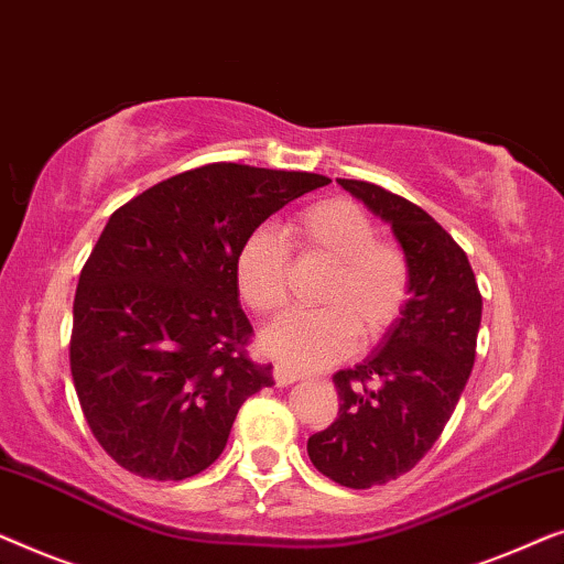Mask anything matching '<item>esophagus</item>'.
Segmentation results:
<instances>
[{
    "instance_id": "1",
    "label": "esophagus",
    "mask_w": 564,
    "mask_h": 564,
    "mask_svg": "<svg viewBox=\"0 0 564 564\" xmlns=\"http://www.w3.org/2000/svg\"><path fill=\"white\" fill-rule=\"evenodd\" d=\"M273 378H275V386H291V383H296L301 376H299V372L289 370V368H283V365H275Z\"/></svg>"
}]
</instances>
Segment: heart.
Masks as SVG:
<instances>
[{"instance_id": "1", "label": "heart", "mask_w": 564, "mask_h": 564, "mask_svg": "<svg viewBox=\"0 0 564 564\" xmlns=\"http://www.w3.org/2000/svg\"><path fill=\"white\" fill-rule=\"evenodd\" d=\"M301 258L327 260L329 273L316 291L314 312H293L271 324L260 350L291 370H322L347 358L355 337L376 345L406 312L411 268L403 250L380 240L372 219L350 199H322L283 227ZM279 235L258 227L235 258L242 304L258 316L281 312L289 299L291 252Z\"/></svg>"}]
</instances>
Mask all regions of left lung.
Segmentation results:
<instances>
[{
  "label": "left lung",
  "mask_w": 564,
  "mask_h": 564,
  "mask_svg": "<svg viewBox=\"0 0 564 564\" xmlns=\"http://www.w3.org/2000/svg\"><path fill=\"white\" fill-rule=\"evenodd\" d=\"M337 184L391 225L411 268V296L378 350L332 376L339 411L308 437L316 470L339 486L370 488L409 473L465 391L482 299L465 250L422 206L368 181Z\"/></svg>",
  "instance_id": "left-lung-1"
}]
</instances>
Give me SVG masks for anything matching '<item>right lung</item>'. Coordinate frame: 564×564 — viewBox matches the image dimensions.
Masks as SVG:
<instances>
[{
    "instance_id": "1",
    "label": "right lung",
    "mask_w": 564,
    "mask_h": 564,
    "mask_svg": "<svg viewBox=\"0 0 564 564\" xmlns=\"http://www.w3.org/2000/svg\"><path fill=\"white\" fill-rule=\"evenodd\" d=\"M329 178L206 163L109 217L82 268L70 376L101 449L132 475L184 480L225 449L245 399L273 386L248 358L235 258L245 237Z\"/></svg>"
}]
</instances>
